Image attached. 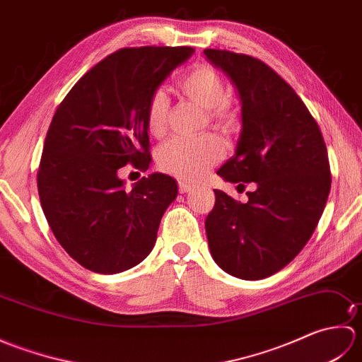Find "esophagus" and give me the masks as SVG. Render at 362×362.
<instances>
[{
  "label": "esophagus",
  "mask_w": 362,
  "mask_h": 362,
  "mask_svg": "<svg viewBox=\"0 0 362 362\" xmlns=\"http://www.w3.org/2000/svg\"><path fill=\"white\" fill-rule=\"evenodd\" d=\"M196 189V187L194 185H191V183H188V182H179V191L180 193H191V191H194Z\"/></svg>",
  "instance_id": "34e87169"
}]
</instances>
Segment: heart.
Returning a JSON list of instances; mask_svg holds the SVG:
<instances>
[{"label":"heart","mask_w":362,"mask_h":362,"mask_svg":"<svg viewBox=\"0 0 362 362\" xmlns=\"http://www.w3.org/2000/svg\"><path fill=\"white\" fill-rule=\"evenodd\" d=\"M179 88L191 101L209 110V119L214 127L226 134L235 132L240 124L238 112L226 103V86L221 74L209 65H199L188 71L179 82ZM168 117V99L163 91H156L146 105V126L149 134L160 136L165 132ZM222 156L218 138H173L160 146L157 165L168 174L187 180H196Z\"/></svg>","instance_id":"b5f03b06"}]
</instances>
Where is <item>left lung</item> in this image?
I'll return each mask as SVG.
<instances>
[{"label":"left lung","instance_id":"8db88e82","mask_svg":"<svg viewBox=\"0 0 362 362\" xmlns=\"http://www.w3.org/2000/svg\"><path fill=\"white\" fill-rule=\"evenodd\" d=\"M204 54L241 103L240 140L218 175L238 188L255 182L245 204L214 189L206 240L222 271L261 280L289 264L316 230L332 187L327 146L302 99L271 66L226 49Z\"/></svg>","mask_w":362,"mask_h":362}]
</instances>
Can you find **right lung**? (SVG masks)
I'll return each instance as SVG.
<instances>
[{"instance_id":"obj_1","label":"right lung","mask_w":362,"mask_h":362,"mask_svg":"<svg viewBox=\"0 0 362 362\" xmlns=\"http://www.w3.org/2000/svg\"><path fill=\"white\" fill-rule=\"evenodd\" d=\"M191 54L189 46L119 49L83 74L54 113L38 196L56 240L88 271L124 272L156 245L177 183L152 173L126 189L118 169L149 168L146 105Z\"/></svg>"}]
</instances>
